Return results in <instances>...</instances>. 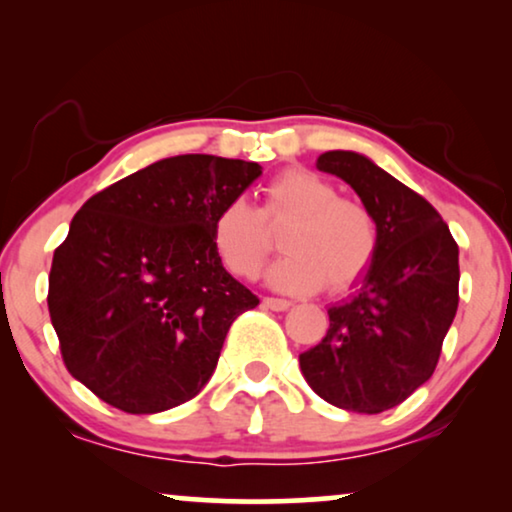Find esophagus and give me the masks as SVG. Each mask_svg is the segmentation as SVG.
<instances>
[{
    "instance_id": "34e87169",
    "label": "esophagus",
    "mask_w": 512,
    "mask_h": 512,
    "mask_svg": "<svg viewBox=\"0 0 512 512\" xmlns=\"http://www.w3.org/2000/svg\"><path fill=\"white\" fill-rule=\"evenodd\" d=\"M263 307H268V310H272V312H284V310H289L291 303L284 298H263Z\"/></svg>"
}]
</instances>
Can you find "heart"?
<instances>
[{
    "label": "heart",
    "mask_w": 512,
    "mask_h": 512,
    "mask_svg": "<svg viewBox=\"0 0 512 512\" xmlns=\"http://www.w3.org/2000/svg\"><path fill=\"white\" fill-rule=\"evenodd\" d=\"M284 228L286 256L270 272L279 291H342L366 275L380 247V226L366 202L338 195L333 181L291 167L261 188V207L230 200L212 223L216 256L230 275L254 279L268 263V230Z\"/></svg>",
    "instance_id": "heart-1"
}]
</instances>
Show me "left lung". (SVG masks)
<instances>
[{
  "label": "left lung",
  "mask_w": 512,
  "mask_h": 512,
  "mask_svg": "<svg viewBox=\"0 0 512 512\" xmlns=\"http://www.w3.org/2000/svg\"><path fill=\"white\" fill-rule=\"evenodd\" d=\"M335 174L373 209L380 247L356 291L328 310L326 338L300 370L335 408L377 415L433 375L459 305V247L431 202L354 151H326Z\"/></svg>",
  "instance_id": "8db88e82"
}]
</instances>
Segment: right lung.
<instances>
[{
  "label": "right lung",
  "mask_w": 512,
  "mask_h": 512,
  "mask_svg": "<svg viewBox=\"0 0 512 512\" xmlns=\"http://www.w3.org/2000/svg\"><path fill=\"white\" fill-rule=\"evenodd\" d=\"M261 177L186 153L95 193L55 249L48 312L62 361L104 403L153 415L191 401L258 298L216 256L212 223Z\"/></svg>",
  "instance_id": "obj_1"
}]
</instances>
